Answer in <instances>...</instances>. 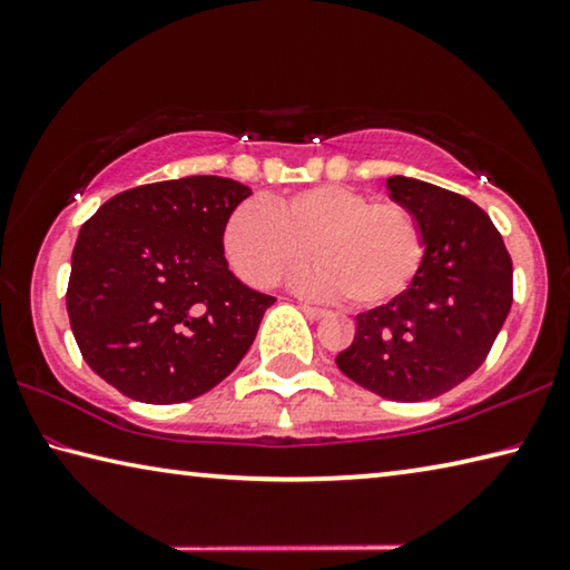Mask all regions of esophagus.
Returning a JSON list of instances; mask_svg holds the SVG:
<instances>
[{"instance_id":"obj_1","label":"esophagus","mask_w":570,"mask_h":570,"mask_svg":"<svg viewBox=\"0 0 570 570\" xmlns=\"http://www.w3.org/2000/svg\"><path fill=\"white\" fill-rule=\"evenodd\" d=\"M298 308H302V312L308 316V320H314V322L326 320V316H330V312H324V308L312 306V304H306V302H298Z\"/></svg>"}]
</instances>
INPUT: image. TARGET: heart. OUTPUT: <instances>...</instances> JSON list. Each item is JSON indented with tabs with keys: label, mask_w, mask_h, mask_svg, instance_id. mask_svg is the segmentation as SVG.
<instances>
[{
	"label": "heart",
	"mask_w": 570,
	"mask_h": 570,
	"mask_svg": "<svg viewBox=\"0 0 570 570\" xmlns=\"http://www.w3.org/2000/svg\"><path fill=\"white\" fill-rule=\"evenodd\" d=\"M224 254L254 286H272L294 262L306 264L294 284L320 296H342L352 308H374L400 298L424 262L420 220L400 200H372L346 186H308L274 198L244 200L230 210Z\"/></svg>",
	"instance_id": "b5f03b06"
}]
</instances>
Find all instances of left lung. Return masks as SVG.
<instances>
[{
    "mask_svg": "<svg viewBox=\"0 0 570 570\" xmlns=\"http://www.w3.org/2000/svg\"><path fill=\"white\" fill-rule=\"evenodd\" d=\"M394 200L424 234V262L400 298L356 314L336 354L346 377L384 400L422 402L465 382L513 304V262L485 210L460 193L392 176Z\"/></svg>",
    "mask_w": 570,
    "mask_h": 570,
    "instance_id": "left-lung-1",
    "label": "left lung"
}]
</instances>
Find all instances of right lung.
Returning <instances> with one entry per match:
<instances>
[{
	"instance_id": "right-lung-1",
	"label": "right lung",
	"mask_w": 570,
	"mask_h": 570,
	"mask_svg": "<svg viewBox=\"0 0 570 570\" xmlns=\"http://www.w3.org/2000/svg\"><path fill=\"white\" fill-rule=\"evenodd\" d=\"M250 188L188 176L122 190L80 228L67 314L82 360L125 397L178 404L226 380L276 298L230 274L224 224Z\"/></svg>"
}]
</instances>
